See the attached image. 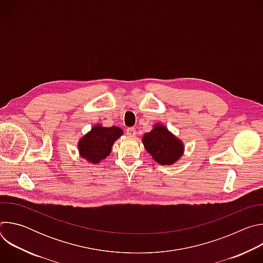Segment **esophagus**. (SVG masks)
Wrapping results in <instances>:
<instances>
[{"label":"esophagus","mask_w":263,"mask_h":263,"mask_svg":"<svg viewBox=\"0 0 263 263\" xmlns=\"http://www.w3.org/2000/svg\"><path fill=\"white\" fill-rule=\"evenodd\" d=\"M126 132H127V135L130 137H135L136 135V130L134 128H127Z\"/></svg>","instance_id":"1"}]
</instances>
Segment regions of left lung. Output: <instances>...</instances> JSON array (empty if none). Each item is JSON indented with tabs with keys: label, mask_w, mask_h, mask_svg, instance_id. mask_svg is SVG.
<instances>
[{
	"label": "left lung",
	"mask_w": 263,
	"mask_h": 263,
	"mask_svg": "<svg viewBox=\"0 0 263 263\" xmlns=\"http://www.w3.org/2000/svg\"><path fill=\"white\" fill-rule=\"evenodd\" d=\"M141 141L145 151L161 165H172L184 154L183 141L160 123H156L151 131L144 133Z\"/></svg>",
	"instance_id": "obj_1"
}]
</instances>
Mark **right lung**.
<instances>
[{"instance_id": "add662e5", "label": "right lung", "mask_w": 263, "mask_h": 263, "mask_svg": "<svg viewBox=\"0 0 263 263\" xmlns=\"http://www.w3.org/2000/svg\"><path fill=\"white\" fill-rule=\"evenodd\" d=\"M123 134L124 131L117 126L103 127L101 124L95 125L78 141L80 158L91 164H99L110 154L112 145Z\"/></svg>"}]
</instances>
